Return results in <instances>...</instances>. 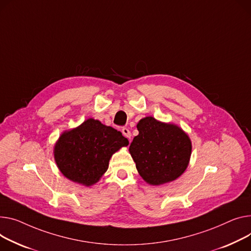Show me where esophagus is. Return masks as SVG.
I'll list each match as a JSON object with an SVG mask.
<instances>
[{
	"mask_svg": "<svg viewBox=\"0 0 251 251\" xmlns=\"http://www.w3.org/2000/svg\"><path fill=\"white\" fill-rule=\"evenodd\" d=\"M122 133H123V135L126 138H128L129 140L131 139V132H130V130L128 128H122Z\"/></svg>",
	"mask_w": 251,
	"mask_h": 251,
	"instance_id": "34e87169",
	"label": "esophagus"
}]
</instances>
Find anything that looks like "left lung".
Returning <instances> with one entry per match:
<instances>
[{"label":"left lung","instance_id":"1","mask_svg":"<svg viewBox=\"0 0 251 251\" xmlns=\"http://www.w3.org/2000/svg\"><path fill=\"white\" fill-rule=\"evenodd\" d=\"M139 134L130 144V154L141 177L159 186L176 179L188 168L192 142L187 133L175 124L145 117L137 124Z\"/></svg>","mask_w":251,"mask_h":251}]
</instances>
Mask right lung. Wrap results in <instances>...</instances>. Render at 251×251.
I'll return each mask as SVG.
<instances>
[{
  "label": "right lung",
  "mask_w": 251,
  "mask_h": 251,
  "mask_svg": "<svg viewBox=\"0 0 251 251\" xmlns=\"http://www.w3.org/2000/svg\"><path fill=\"white\" fill-rule=\"evenodd\" d=\"M128 144L120 131L91 118L62 133L54 146V159L65 177L90 187L107 172L112 155Z\"/></svg>",
  "instance_id": "1"
}]
</instances>
